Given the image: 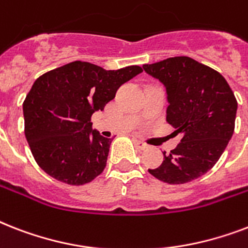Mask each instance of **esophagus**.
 I'll return each mask as SVG.
<instances>
[{"instance_id":"1","label":"esophagus","mask_w":248,"mask_h":248,"mask_svg":"<svg viewBox=\"0 0 248 248\" xmlns=\"http://www.w3.org/2000/svg\"><path fill=\"white\" fill-rule=\"evenodd\" d=\"M134 143L136 144V147L139 148L140 151H145V149H148V145L144 141H141V140H138V139H134Z\"/></svg>"}]
</instances>
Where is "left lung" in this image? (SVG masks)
I'll return each mask as SVG.
<instances>
[{
	"instance_id": "1",
	"label": "left lung",
	"mask_w": 248,
	"mask_h": 248,
	"mask_svg": "<svg viewBox=\"0 0 248 248\" xmlns=\"http://www.w3.org/2000/svg\"><path fill=\"white\" fill-rule=\"evenodd\" d=\"M143 68L165 85L166 121L183 136L170 155L163 152L162 165L148 171L163 183H189L211 170L225 151L234 132V93L219 72L188 56Z\"/></svg>"
}]
</instances>
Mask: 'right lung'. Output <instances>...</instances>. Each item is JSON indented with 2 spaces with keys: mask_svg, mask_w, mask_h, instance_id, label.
I'll use <instances>...</instances> for the list:
<instances>
[{
  "mask_svg": "<svg viewBox=\"0 0 248 248\" xmlns=\"http://www.w3.org/2000/svg\"><path fill=\"white\" fill-rule=\"evenodd\" d=\"M141 72L139 65L105 71L77 60L38 77L23 103L24 134L37 165L69 185L99 176L112 139L93 130L91 116Z\"/></svg>",
  "mask_w": 248,
  "mask_h": 248,
  "instance_id": "right-lung-1",
  "label": "right lung"
}]
</instances>
